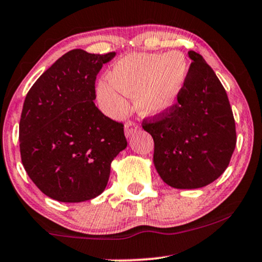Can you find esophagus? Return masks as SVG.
I'll use <instances>...</instances> for the list:
<instances>
[{
  "instance_id": "esophagus-1",
  "label": "esophagus",
  "mask_w": 262,
  "mask_h": 262,
  "mask_svg": "<svg viewBox=\"0 0 262 262\" xmlns=\"http://www.w3.org/2000/svg\"><path fill=\"white\" fill-rule=\"evenodd\" d=\"M137 130H138V125L136 124V122L127 121L125 124V135L127 137L131 136V135H134Z\"/></svg>"
}]
</instances>
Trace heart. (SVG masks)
<instances>
[{"mask_svg":"<svg viewBox=\"0 0 262 262\" xmlns=\"http://www.w3.org/2000/svg\"><path fill=\"white\" fill-rule=\"evenodd\" d=\"M187 63L180 52L132 54L114 66L109 79L98 83V99L113 115H122L127 97L136 95V106L143 115L168 112L185 83Z\"/></svg>","mask_w":262,"mask_h":262,"instance_id":"b5f03b06","label":"heart"}]
</instances>
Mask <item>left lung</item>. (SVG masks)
Wrapping results in <instances>:
<instances>
[{
	"label": "left lung",
	"instance_id": "1",
	"mask_svg": "<svg viewBox=\"0 0 262 262\" xmlns=\"http://www.w3.org/2000/svg\"><path fill=\"white\" fill-rule=\"evenodd\" d=\"M192 62L177 104L143 120L155 141L159 177L175 189H199L224 173L236 143L235 121L226 89L201 55Z\"/></svg>",
	"mask_w": 262,
	"mask_h": 262
}]
</instances>
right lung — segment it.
<instances>
[{"label":"right lung","instance_id":"1","mask_svg":"<svg viewBox=\"0 0 262 262\" xmlns=\"http://www.w3.org/2000/svg\"><path fill=\"white\" fill-rule=\"evenodd\" d=\"M115 52L75 49L28 92L19 121L23 167L38 189L60 202L97 198L113 159L127 146L124 125L95 106V79Z\"/></svg>","mask_w":262,"mask_h":262}]
</instances>
